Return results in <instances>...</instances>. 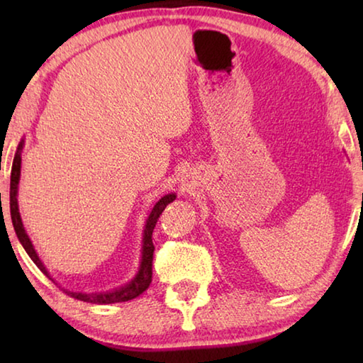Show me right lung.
<instances>
[{
	"instance_id": "1",
	"label": "right lung",
	"mask_w": 363,
	"mask_h": 363,
	"mask_svg": "<svg viewBox=\"0 0 363 363\" xmlns=\"http://www.w3.org/2000/svg\"><path fill=\"white\" fill-rule=\"evenodd\" d=\"M22 147L23 144L21 143L19 147H17L14 162H12V171H11V192H9V206H11V219H12V225H14V230L17 233V238H19L22 247L26 248L28 256L32 257V261L38 266L43 274L48 275L46 267L43 266V262L40 261L38 255L33 248L32 242L27 235L26 229L22 225V219L19 214V205H17V186H19V179H21V162H22ZM176 200L174 194H168L160 199L155 206H153L152 213L149 214V219L145 223V229H144V238H143V259H140V266L136 274V277H133V280L128 281L120 288H115L112 291H104V293H73V291H65L69 296L84 301V303H93V304H112V303H125V301H130L138 298L140 293H144L147 288H149L150 281H152V261H153V242H152V232L155 229L157 220L160 218V214L163 213L164 208H167L168 203Z\"/></svg>"
}]
</instances>
